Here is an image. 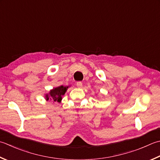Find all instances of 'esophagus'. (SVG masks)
Wrapping results in <instances>:
<instances>
[{
  "instance_id": "obj_1",
  "label": "esophagus",
  "mask_w": 160,
  "mask_h": 160,
  "mask_svg": "<svg viewBox=\"0 0 160 160\" xmlns=\"http://www.w3.org/2000/svg\"><path fill=\"white\" fill-rule=\"evenodd\" d=\"M76 86L78 87V88H81L82 87V83L81 82H78L76 83Z\"/></svg>"
}]
</instances>
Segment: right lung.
<instances>
[{
	"mask_svg": "<svg viewBox=\"0 0 160 160\" xmlns=\"http://www.w3.org/2000/svg\"><path fill=\"white\" fill-rule=\"evenodd\" d=\"M68 87H64L60 86L58 87L57 88L53 89L50 92L49 95L47 94L46 96V98L47 101H48L49 98L51 100H52L53 101H58L60 102L62 100V96L64 95L65 92H67V89Z\"/></svg>",
	"mask_w": 160,
	"mask_h": 160,
	"instance_id": "add662e5",
	"label": "right lung"
}]
</instances>
